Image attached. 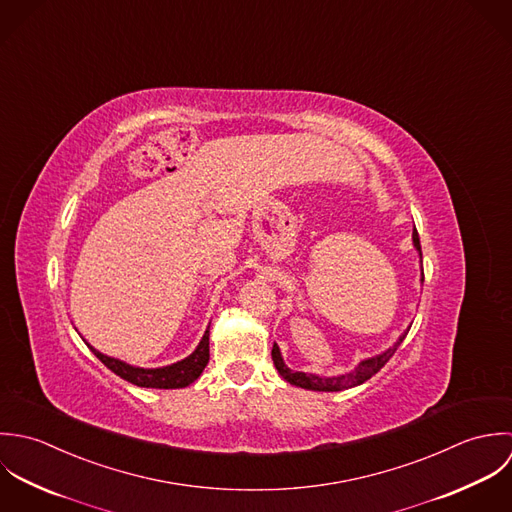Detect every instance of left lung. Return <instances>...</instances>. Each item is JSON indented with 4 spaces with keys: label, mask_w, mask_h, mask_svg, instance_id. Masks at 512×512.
<instances>
[{
    "label": "left lung",
    "mask_w": 512,
    "mask_h": 512,
    "mask_svg": "<svg viewBox=\"0 0 512 512\" xmlns=\"http://www.w3.org/2000/svg\"><path fill=\"white\" fill-rule=\"evenodd\" d=\"M413 247L417 249L419 253V259H421V245H419V235H417V229L413 227ZM421 283H423V267H421ZM408 330L396 340L394 346H390L386 352L374 356V358H366L362 360L350 374H342V376H330V378H324V376H316V374H305V372H295L291 370L283 356H281V350L277 344H273V350H271V356H273V362H275V368L279 370V374L293 386L297 388H305V390H314V392H342V390H348V388H354V386H360L364 384L366 380H370L374 374H378L386 362L394 356V352L398 350V346L404 342Z\"/></svg>",
    "instance_id": "1"
}]
</instances>
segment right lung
Segmentation results:
<instances>
[{"instance_id": "obj_1", "label": "right lung", "mask_w": 512, "mask_h": 512, "mask_svg": "<svg viewBox=\"0 0 512 512\" xmlns=\"http://www.w3.org/2000/svg\"><path fill=\"white\" fill-rule=\"evenodd\" d=\"M93 354L103 362L108 370H112L116 376H120L122 380L140 386V388H156V390H176V388H186L192 382H196L200 378V374L204 372L207 362H209V326L198 344V348L184 360L170 364V366H162V368H138V366H130L122 360L110 358L103 352L95 350L91 344H87Z\"/></svg>"}]
</instances>
